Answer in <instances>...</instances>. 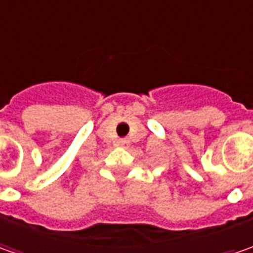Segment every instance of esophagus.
<instances>
[{
  "mask_svg": "<svg viewBox=\"0 0 253 253\" xmlns=\"http://www.w3.org/2000/svg\"><path fill=\"white\" fill-rule=\"evenodd\" d=\"M118 146H121V148H128V145H129V141L128 139H118Z\"/></svg>",
  "mask_w": 253,
  "mask_h": 253,
  "instance_id": "obj_1",
  "label": "esophagus"
}]
</instances>
